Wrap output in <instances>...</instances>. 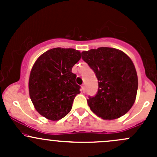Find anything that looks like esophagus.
I'll use <instances>...</instances> for the list:
<instances>
[{"mask_svg": "<svg viewBox=\"0 0 157 157\" xmlns=\"http://www.w3.org/2000/svg\"><path fill=\"white\" fill-rule=\"evenodd\" d=\"M82 91L83 92V93H85L86 92V86H85V84H83L82 85Z\"/></svg>", "mask_w": 157, "mask_h": 157, "instance_id": "esophagus-1", "label": "esophagus"}]
</instances>
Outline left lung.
<instances>
[{
	"instance_id": "left-lung-1",
	"label": "left lung",
	"mask_w": 157,
	"mask_h": 157,
	"mask_svg": "<svg viewBox=\"0 0 157 157\" xmlns=\"http://www.w3.org/2000/svg\"><path fill=\"white\" fill-rule=\"evenodd\" d=\"M82 59L94 71L97 93L89 96L92 112L102 119L112 120L126 114L134 105L138 80L131 58L116 48L100 47L81 53Z\"/></svg>"
}]
</instances>
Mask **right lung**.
<instances>
[{"label":"right lung","instance_id":"obj_1","mask_svg":"<svg viewBox=\"0 0 157 157\" xmlns=\"http://www.w3.org/2000/svg\"><path fill=\"white\" fill-rule=\"evenodd\" d=\"M80 58V52L74 48H55L36 60L30 72L29 92L41 115L58 121L71 112L74 98L80 93L72 67Z\"/></svg>","mask_w":157,"mask_h":157}]
</instances>
